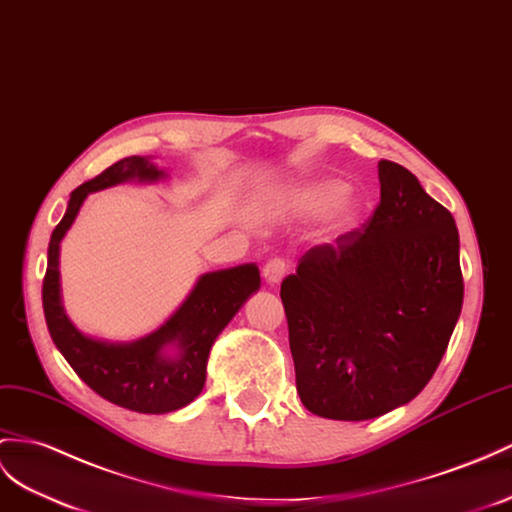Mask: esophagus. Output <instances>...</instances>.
<instances>
[{
	"label": "esophagus",
	"mask_w": 512,
	"mask_h": 512,
	"mask_svg": "<svg viewBox=\"0 0 512 512\" xmlns=\"http://www.w3.org/2000/svg\"><path fill=\"white\" fill-rule=\"evenodd\" d=\"M285 274H287V264H285L283 259H279V257L270 259L268 264L264 266V279H266L268 285H279L283 281Z\"/></svg>",
	"instance_id": "esophagus-1"
}]
</instances>
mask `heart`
Here are the masks:
<instances>
[{
    "instance_id": "heart-1",
    "label": "heart",
    "mask_w": 512,
    "mask_h": 512,
    "mask_svg": "<svg viewBox=\"0 0 512 512\" xmlns=\"http://www.w3.org/2000/svg\"><path fill=\"white\" fill-rule=\"evenodd\" d=\"M350 186L342 179L322 177L300 183L283 196V205L290 214L300 218H311L330 209L324 216L322 233L337 238L355 229L361 220V205L348 196Z\"/></svg>"
}]
</instances>
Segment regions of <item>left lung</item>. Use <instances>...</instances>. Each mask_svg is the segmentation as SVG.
<instances>
[{"label":"left lung","mask_w":512,"mask_h":512,"mask_svg":"<svg viewBox=\"0 0 512 512\" xmlns=\"http://www.w3.org/2000/svg\"><path fill=\"white\" fill-rule=\"evenodd\" d=\"M381 203L281 283L305 409L363 422L411 402L435 374L463 307L458 229L417 177L378 162Z\"/></svg>","instance_id":"left-lung-1"}]
</instances>
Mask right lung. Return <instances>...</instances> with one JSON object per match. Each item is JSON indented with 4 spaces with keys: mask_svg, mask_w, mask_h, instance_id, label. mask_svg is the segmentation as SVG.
<instances>
[{
    "mask_svg": "<svg viewBox=\"0 0 512 512\" xmlns=\"http://www.w3.org/2000/svg\"><path fill=\"white\" fill-rule=\"evenodd\" d=\"M166 177L151 157L131 155L82 183L60 225L51 233L43 309L51 339L75 374L101 398L136 413L162 415L190 404L203 391L207 359L216 337L261 285L257 264L205 272L160 329L134 342H106L71 322L60 292V242L80 214L86 196L125 181L155 183Z\"/></svg>",
    "mask_w": 512,
    "mask_h": 512,
    "instance_id": "add662e5",
    "label": "right lung"
}]
</instances>
